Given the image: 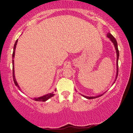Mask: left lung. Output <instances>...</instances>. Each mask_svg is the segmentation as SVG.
I'll list each match as a JSON object with an SVG mask.
<instances>
[{
    "label": "left lung",
    "mask_w": 133,
    "mask_h": 133,
    "mask_svg": "<svg viewBox=\"0 0 133 133\" xmlns=\"http://www.w3.org/2000/svg\"><path fill=\"white\" fill-rule=\"evenodd\" d=\"M107 36H108V38H110V39L112 41V42L114 43V46H115V48H116V53H117V74H116L117 75H116V80H115V81H116V79H117V76H118V59H119V50H118L117 41H116L115 38L114 37V36L111 35V34L110 33H108V34H107ZM115 81H114V82H115ZM102 95H103V94H101V95L96 96V97H88V96H84V95H82V96H83V97L87 98V99H95V98H97V97H100V96H101Z\"/></svg>",
    "instance_id": "left-lung-1"
}]
</instances>
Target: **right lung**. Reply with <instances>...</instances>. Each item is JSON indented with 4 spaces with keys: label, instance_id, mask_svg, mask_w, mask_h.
I'll return each mask as SVG.
<instances>
[{
    "label": "right lung",
    "instance_id": "add662e5",
    "mask_svg": "<svg viewBox=\"0 0 133 133\" xmlns=\"http://www.w3.org/2000/svg\"><path fill=\"white\" fill-rule=\"evenodd\" d=\"M17 41H16L15 43H14V48H13V52H12V59H14V54H15V49H16V45H17ZM12 77H13V81H14V84L16 85V86H17L19 88V85H18L17 82L16 81V79H15V76H14V60L12 59ZM20 90V89H19ZM54 95V92H51V93H49L48 94H46V95L43 96H42V97H38V98H35V99H34L36 101H39V102H45L47 100L50 99L51 97H52Z\"/></svg>",
    "mask_w": 133,
    "mask_h": 133
}]
</instances>
